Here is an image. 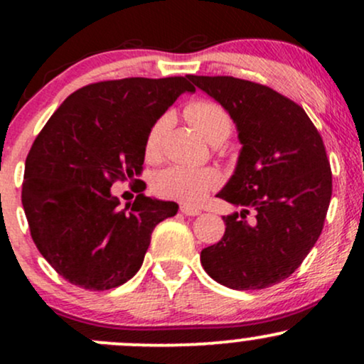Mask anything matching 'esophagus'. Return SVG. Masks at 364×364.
I'll list each match as a JSON object with an SVG mask.
<instances>
[{
  "mask_svg": "<svg viewBox=\"0 0 364 364\" xmlns=\"http://www.w3.org/2000/svg\"><path fill=\"white\" fill-rule=\"evenodd\" d=\"M179 210H181V214L191 215V217L202 214V210H200V208H195V207H190V205H181V208H179Z\"/></svg>",
  "mask_w": 364,
  "mask_h": 364,
  "instance_id": "obj_1",
  "label": "esophagus"
}]
</instances>
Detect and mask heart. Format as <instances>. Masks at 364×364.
I'll return each mask as SVG.
<instances>
[{"mask_svg":"<svg viewBox=\"0 0 364 364\" xmlns=\"http://www.w3.org/2000/svg\"><path fill=\"white\" fill-rule=\"evenodd\" d=\"M185 116L193 127L212 144L229 139L232 121L220 104L212 101H193L185 107ZM168 116L159 118L152 124L145 139V156L156 159L161 152L162 136L168 128ZM220 176L214 169H191L185 166H171L161 171L154 181V188L161 196L179 200L188 205H196L205 198L208 191L219 186Z\"/></svg>","mask_w":364,"mask_h":364,"instance_id":"1","label":"heart"}]
</instances>
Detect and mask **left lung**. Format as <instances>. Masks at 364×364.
Segmentation results:
<instances>
[{
  "mask_svg": "<svg viewBox=\"0 0 364 364\" xmlns=\"http://www.w3.org/2000/svg\"><path fill=\"white\" fill-rule=\"evenodd\" d=\"M188 78L231 114L243 144L217 196L245 208L223 217V240L202 250L200 260L225 287L265 289L289 277L321 235L332 196L323 140L303 107L270 87L235 77ZM250 211L254 219L246 221Z\"/></svg>",
  "mask_w": 364,
  "mask_h": 364,
  "instance_id": "left-lung-1",
  "label": "left lung"
}]
</instances>
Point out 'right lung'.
Segmentation results:
<instances>
[{
    "label": "right lung",
    "instance_id": "add662e5",
    "mask_svg": "<svg viewBox=\"0 0 364 364\" xmlns=\"http://www.w3.org/2000/svg\"><path fill=\"white\" fill-rule=\"evenodd\" d=\"M186 90L195 92L186 77L90 83L36 136L22 205L37 250L63 279L89 291L121 286L139 272L154 228L176 215V203L145 196L144 183L124 208L111 186L141 173L150 127Z\"/></svg>",
    "mask_w": 364,
    "mask_h": 364
}]
</instances>
